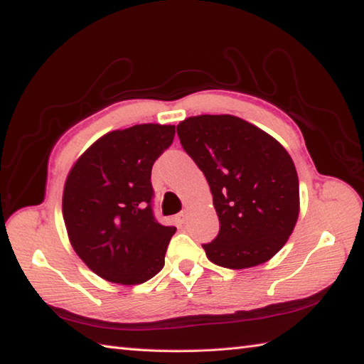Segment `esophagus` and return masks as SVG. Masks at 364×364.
<instances>
[{"mask_svg": "<svg viewBox=\"0 0 364 364\" xmlns=\"http://www.w3.org/2000/svg\"><path fill=\"white\" fill-rule=\"evenodd\" d=\"M176 219H178V222H180V223H184V222H186V219H188V214H186V211H181L180 214L176 215Z\"/></svg>", "mask_w": 364, "mask_h": 364, "instance_id": "1", "label": "esophagus"}]
</instances>
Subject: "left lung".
I'll return each mask as SVG.
<instances>
[{"label":"left lung","mask_w":364,"mask_h":364,"mask_svg":"<svg viewBox=\"0 0 364 364\" xmlns=\"http://www.w3.org/2000/svg\"><path fill=\"white\" fill-rule=\"evenodd\" d=\"M178 137L210 184L220 222L206 257L227 269L269 261L299 218V176L289 153L266 131L235 115L180 122Z\"/></svg>","instance_id":"8db88e82"}]
</instances>
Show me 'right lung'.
<instances>
[{
  "mask_svg": "<svg viewBox=\"0 0 364 364\" xmlns=\"http://www.w3.org/2000/svg\"><path fill=\"white\" fill-rule=\"evenodd\" d=\"M175 127L142 123L102 136L76 159L63 215L76 255L98 277L141 284L164 267L175 227L151 210V167L173 142Z\"/></svg>",
  "mask_w": 364,
  "mask_h": 364,
  "instance_id": "add662e5",
  "label": "right lung"
}]
</instances>
